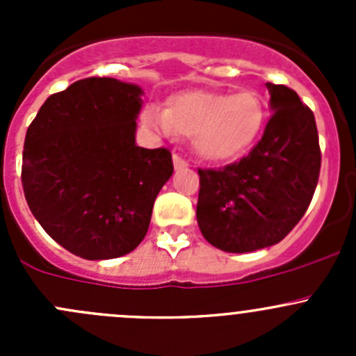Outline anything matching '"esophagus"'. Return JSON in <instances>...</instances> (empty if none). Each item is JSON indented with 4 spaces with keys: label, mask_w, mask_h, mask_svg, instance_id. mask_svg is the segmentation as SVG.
Returning <instances> with one entry per match:
<instances>
[{
    "label": "esophagus",
    "mask_w": 356,
    "mask_h": 356,
    "mask_svg": "<svg viewBox=\"0 0 356 356\" xmlns=\"http://www.w3.org/2000/svg\"><path fill=\"white\" fill-rule=\"evenodd\" d=\"M172 158H174V167L177 168V170H179V168L188 167V161H186L184 158L179 155V153H174V156H172Z\"/></svg>",
    "instance_id": "obj_1"
}]
</instances>
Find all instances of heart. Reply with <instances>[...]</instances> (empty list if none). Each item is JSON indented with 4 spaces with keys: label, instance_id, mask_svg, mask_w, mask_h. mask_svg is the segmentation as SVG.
Masks as SVG:
<instances>
[{
    "label": "heart",
    "instance_id": "obj_1",
    "mask_svg": "<svg viewBox=\"0 0 356 356\" xmlns=\"http://www.w3.org/2000/svg\"><path fill=\"white\" fill-rule=\"evenodd\" d=\"M143 120L163 136L191 138L203 160L231 161L254 145L265 124V108L254 91L229 95L195 89L168 98L167 108L146 106Z\"/></svg>",
    "mask_w": 356,
    "mask_h": 356
}]
</instances>
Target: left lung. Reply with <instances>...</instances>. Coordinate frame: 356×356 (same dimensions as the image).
Here are the masks:
<instances>
[{
	"label": "left lung",
	"mask_w": 356,
	"mask_h": 356,
	"mask_svg": "<svg viewBox=\"0 0 356 356\" xmlns=\"http://www.w3.org/2000/svg\"><path fill=\"white\" fill-rule=\"evenodd\" d=\"M267 89L274 113L251 152L222 168H198L200 231L229 253L282 241L307 211L321 174L314 111L288 86L267 82Z\"/></svg>",
	"instance_id": "obj_1"
}]
</instances>
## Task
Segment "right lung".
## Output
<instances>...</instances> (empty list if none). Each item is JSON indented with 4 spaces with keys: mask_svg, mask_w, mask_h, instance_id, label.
<instances>
[{
    "mask_svg": "<svg viewBox=\"0 0 356 356\" xmlns=\"http://www.w3.org/2000/svg\"><path fill=\"white\" fill-rule=\"evenodd\" d=\"M141 95L117 79H81L49 96L25 134L29 208L58 245L86 260L138 248L174 172L167 148L136 146Z\"/></svg>",
    "mask_w": 356,
    "mask_h": 356,
    "instance_id": "1",
    "label": "right lung"
}]
</instances>
